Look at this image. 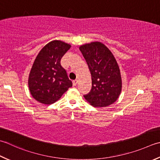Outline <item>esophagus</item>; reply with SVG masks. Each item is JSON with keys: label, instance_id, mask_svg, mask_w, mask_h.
<instances>
[{"label": "esophagus", "instance_id": "34e87169", "mask_svg": "<svg viewBox=\"0 0 160 160\" xmlns=\"http://www.w3.org/2000/svg\"><path fill=\"white\" fill-rule=\"evenodd\" d=\"M78 79H76V80H74L73 81V85H76V84H78Z\"/></svg>", "mask_w": 160, "mask_h": 160}]
</instances>
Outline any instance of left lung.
I'll return each mask as SVG.
<instances>
[{
	"label": "left lung",
	"instance_id": "1",
	"mask_svg": "<svg viewBox=\"0 0 160 160\" xmlns=\"http://www.w3.org/2000/svg\"><path fill=\"white\" fill-rule=\"evenodd\" d=\"M92 75V89L84 97L93 107H107L119 96L122 82L120 69L113 54L101 42L80 47Z\"/></svg>",
	"mask_w": 160,
	"mask_h": 160
}]
</instances>
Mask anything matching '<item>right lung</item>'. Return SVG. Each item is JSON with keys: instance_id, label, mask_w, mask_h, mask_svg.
<instances>
[{"instance_id": "add662e5", "label": "right lung", "mask_w": 160, "mask_h": 160, "mask_svg": "<svg viewBox=\"0 0 160 160\" xmlns=\"http://www.w3.org/2000/svg\"><path fill=\"white\" fill-rule=\"evenodd\" d=\"M71 48L62 41L54 40L41 50L34 62L28 79L33 98L43 104H52L72 87L61 59Z\"/></svg>"}]
</instances>
